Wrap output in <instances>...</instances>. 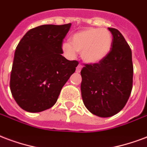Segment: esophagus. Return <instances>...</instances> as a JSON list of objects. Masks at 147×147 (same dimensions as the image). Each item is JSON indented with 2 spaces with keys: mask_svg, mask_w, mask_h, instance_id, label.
Listing matches in <instances>:
<instances>
[{
  "mask_svg": "<svg viewBox=\"0 0 147 147\" xmlns=\"http://www.w3.org/2000/svg\"><path fill=\"white\" fill-rule=\"evenodd\" d=\"M82 65L81 64H78V66L77 67V69H76V72L78 73H80V70H81V69H82Z\"/></svg>",
  "mask_w": 147,
  "mask_h": 147,
  "instance_id": "1",
  "label": "esophagus"
}]
</instances>
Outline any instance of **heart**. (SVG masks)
Segmentation results:
<instances>
[{"label":"heart","instance_id":"heart-1","mask_svg":"<svg viewBox=\"0 0 147 147\" xmlns=\"http://www.w3.org/2000/svg\"><path fill=\"white\" fill-rule=\"evenodd\" d=\"M112 43V37L105 28H88L74 33L71 42H64L61 46L63 53L74 57L78 53L88 63H97L109 54Z\"/></svg>","mask_w":147,"mask_h":147}]
</instances>
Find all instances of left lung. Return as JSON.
<instances>
[{"mask_svg":"<svg viewBox=\"0 0 147 147\" xmlns=\"http://www.w3.org/2000/svg\"><path fill=\"white\" fill-rule=\"evenodd\" d=\"M111 49L98 63L85 64L81 69L80 85L84 104L97 116L111 117L127 103L132 88V51L121 32L109 28Z\"/></svg>","mask_w":147,"mask_h":147,"instance_id":"8db88e82","label":"left lung"}]
</instances>
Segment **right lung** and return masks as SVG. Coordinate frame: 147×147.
I'll return each instance as SVG.
<instances>
[{
	"instance_id": "obj_1",
	"label": "right lung",
	"mask_w": 147,
	"mask_h": 147,
	"mask_svg": "<svg viewBox=\"0 0 147 147\" xmlns=\"http://www.w3.org/2000/svg\"><path fill=\"white\" fill-rule=\"evenodd\" d=\"M71 24L43 25L26 32L16 47L10 88L17 104L40 112L57 102L62 88L78 63L63 57L61 46Z\"/></svg>"
}]
</instances>
